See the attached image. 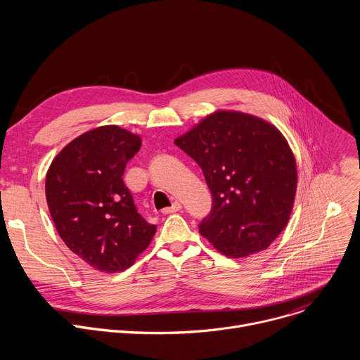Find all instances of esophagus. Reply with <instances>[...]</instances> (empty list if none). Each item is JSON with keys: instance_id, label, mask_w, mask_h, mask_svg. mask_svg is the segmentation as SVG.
<instances>
[{"instance_id": "esophagus-1", "label": "esophagus", "mask_w": 360, "mask_h": 360, "mask_svg": "<svg viewBox=\"0 0 360 360\" xmlns=\"http://www.w3.org/2000/svg\"><path fill=\"white\" fill-rule=\"evenodd\" d=\"M181 208H182V205H181L178 200H175V202L172 203V207L162 210V214H174V212H178Z\"/></svg>"}]
</instances>
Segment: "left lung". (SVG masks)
<instances>
[{
    "label": "left lung",
    "instance_id": "1",
    "mask_svg": "<svg viewBox=\"0 0 360 360\" xmlns=\"http://www.w3.org/2000/svg\"><path fill=\"white\" fill-rule=\"evenodd\" d=\"M175 145L200 167L212 193L200 235L231 258L265 250L289 221L297 184L281 131L258 117L217 111Z\"/></svg>",
    "mask_w": 360,
    "mask_h": 360
}]
</instances>
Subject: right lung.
Masks as SVG:
<instances>
[{
	"mask_svg": "<svg viewBox=\"0 0 360 360\" xmlns=\"http://www.w3.org/2000/svg\"><path fill=\"white\" fill-rule=\"evenodd\" d=\"M139 148L141 136L99 127L71 141L46 172V203L61 239L96 271H125L157 232L122 179Z\"/></svg>",
	"mask_w": 360,
	"mask_h": 360,
	"instance_id": "add662e5",
	"label": "right lung"
}]
</instances>
